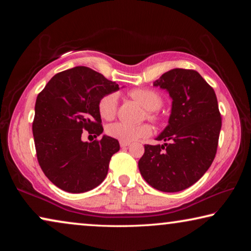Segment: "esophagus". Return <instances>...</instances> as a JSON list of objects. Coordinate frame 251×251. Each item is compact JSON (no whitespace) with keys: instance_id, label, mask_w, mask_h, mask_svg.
<instances>
[{"instance_id":"34e87169","label":"esophagus","mask_w":251,"mask_h":251,"mask_svg":"<svg viewBox=\"0 0 251 251\" xmlns=\"http://www.w3.org/2000/svg\"><path fill=\"white\" fill-rule=\"evenodd\" d=\"M120 145H121V147H122V148H126V147H128V146H129V143L121 142V143H120Z\"/></svg>"}]
</instances>
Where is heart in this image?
I'll return each mask as SVG.
<instances>
[{
  "label": "heart",
  "instance_id": "b5f03b06",
  "mask_svg": "<svg viewBox=\"0 0 251 251\" xmlns=\"http://www.w3.org/2000/svg\"><path fill=\"white\" fill-rule=\"evenodd\" d=\"M129 95L135 100H137L147 112L148 120L157 122L159 120L155 110L159 109L163 105V97L154 90L148 88H138V90L130 91ZM99 113L101 118L106 121L113 120L117 113V95L115 93L101 97L99 101ZM106 133L110 137L117 139L120 142L131 143L141 138H146L151 135V127L148 124L130 125L127 123L117 122L110 124L106 128Z\"/></svg>",
  "mask_w": 251,
  "mask_h": 251
}]
</instances>
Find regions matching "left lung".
<instances>
[{
    "instance_id": "obj_1",
    "label": "left lung",
    "mask_w": 251,
    "mask_h": 251,
    "mask_svg": "<svg viewBox=\"0 0 251 251\" xmlns=\"http://www.w3.org/2000/svg\"><path fill=\"white\" fill-rule=\"evenodd\" d=\"M173 99L168 125L157 141L145 145L138 161L142 176L155 189L176 193L203 176L217 152L222 115L215 91L198 72L174 69L155 80Z\"/></svg>"
}]
</instances>
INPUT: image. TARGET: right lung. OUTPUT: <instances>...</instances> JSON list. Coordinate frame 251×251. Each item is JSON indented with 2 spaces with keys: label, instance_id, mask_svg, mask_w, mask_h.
<instances>
[{
  "label": "right lung",
  "instance_id": "add662e5",
  "mask_svg": "<svg viewBox=\"0 0 251 251\" xmlns=\"http://www.w3.org/2000/svg\"><path fill=\"white\" fill-rule=\"evenodd\" d=\"M118 84L86 66L54 75L37 95L32 129L36 156L45 176L67 193H85L105 179L117 139L104 135L83 142L82 134L103 133L99 101Z\"/></svg>",
  "mask_w": 251,
  "mask_h": 251
}]
</instances>
